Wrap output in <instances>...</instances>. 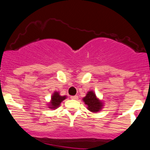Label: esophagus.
Returning <instances> with one entry per match:
<instances>
[{"label":"esophagus","mask_w":150,"mask_h":150,"mask_svg":"<svg viewBox=\"0 0 150 150\" xmlns=\"http://www.w3.org/2000/svg\"><path fill=\"white\" fill-rule=\"evenodd\" d=\"M70 98H71L72 99H75V100H77V99H78V96H77V95L71 96V97H70Z\"/></svg>","instance_id":"esophagus-1"}]
</instances>
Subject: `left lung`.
I'll return each instance as SVG.
<instances>
[{
    "mask_svg": "<svg viewBox=\"0 0 150 150\" xmlns=\"http://www.w3.org/2000/svg\"><path fill=\"white\" fill-rule=\"evenodd\" d=\"M85 104L87 106V108L92 112H98L102 107V103L96 97V94L92 91L87 94L85 97L83 98Z\"/></svg>",
    "mask_w": 150,
    "mask_h": 150,
    "instance_id": "1",
    "label": "left lung"
}]
</instances>
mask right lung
<instances>
[{
    "mask_svg": "<svg viewBox=\"0 0 150 150\" xmlns=\"http://www.w3.org/2000/svg\"><path fill=\"white\" fill-rule=\"evenodd\" d=\"M66 97L65 96H61L59 93L56 92L53 93L52 97H51V101L50 102L49 108H56L60 106L61 103L64 99H65Z\"/></svg>",
    "mask_w": 150,
    "mask_h": 150,
    "instance_id": "right-lung-1",
    "label": "right lung"
}]
</instances>
